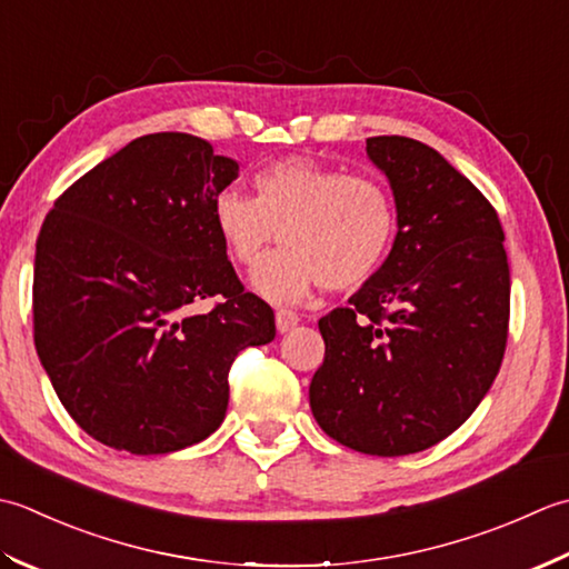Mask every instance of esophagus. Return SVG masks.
<instances>
[{
    "instance_id": "esophagus-1",
    "label": "esophagus",
    "mask_w": 569,
    "mask_h": 569,
    "mask_svg": "<svg viewBox=\"0 0 569 569\" xmlns=\"http://www.w3.org/2000/svg\"><path fill=\"white\" fill-rule=\"evenodd\" d=\"M274 321H277V331L287 333V331H292L297 323H299V315H297V311H292V309H277Z\"/></svg>"
}]
</instances>
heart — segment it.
<instances>
[{"label": "heart", "mask_w": 569, "mask_h": 569, "mask_svg": "<svg viewBox=\"0 0 569 569\" xmlns=\"http://www.w3.org/2000/svg\"><path fill=\"white\" fill-rule=\"evenodd\" d=\"M254 199L226 189L213 226L240 268H254L280 238L252 284L274 301H299L315 287L353 292L373 282L398 240L392 191L368 173H346L311 157L270 161L252 177Z\"/></svg>", "instance_id": "b5f03b06"}]
</instances>
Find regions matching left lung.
<instances>
[{"instance_id":"8db88e82","label":"left lung","mask_w":569,"mask_h":569,"mask_svg":"<svg viewBox=\"0 0 569 569\" xmlns=\"http://www.w3.org/2000/svg\"><path fill=\"white\" fill-rule=\"evenodd\" d=\"M366 152L396 193L398 240L376 280L319 319L309 405L339 445L402 457L442 442L489 392L511 274L496 208L442 154L398 134Z\"/></svg>"}]
</instances>
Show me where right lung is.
I'll return each mask as SVG.
<instances>
[{
  "label": "right lung",
  "instance_id": "1",
  "mask_svg": "<svg viewBox=\"0 0 569 569\" xmlns=\"http://www.w3.org/2000/svg\"><path fill=\"white\" fill-rule=\"evenodd\" d=\"M238 164L187 132L132 139L43 218L33 343L80 430L130 455H169L223 422L228 373L274 339L213 226ZM206 298L214 305L196 312Z\"/></svg>",
  "mask_w": 569,
  "mask_h": 569
}]
</instances>
